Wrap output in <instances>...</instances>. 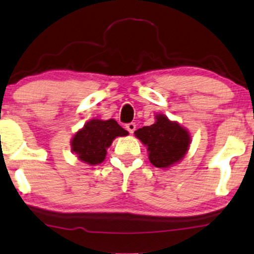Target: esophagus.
Masks as SVG:
<instances>
[{"instance_id": "esophagus-1", "label": "esophagus", "mask_w": 254, "mask_h": 254, "mask_svg": "<svg viewBox=\"0 0 254 254\" xmlns=\"http://www.w3.org/2000/svg\"><path fill=\"white\" fill-rule=\"evenodd\" d=\"M135 128H136V125H135V123H129V124L126 125V129H127L128 131H129L130 134L134 133Z\"/></svg>"}]
</instances>
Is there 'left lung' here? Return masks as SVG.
Returning <instances> with one entry per match:
<instances>
[{
	"mask_svg": "<svg viewBox=\"0 0 254 254\" xmlns=\"http://www.w3.org/2000/svg\"><path fill=\"white\" fill-rule=\"evenodd\" d=\"M155 124L135 130V136L147 146L149 161L157 168H168L179 162L189 149L190 135L186 128L166 115L157 114Z\"/></svg>",
	"mask_w": 254,
	"mask_h": 254,
	"instance_id": "obj_1",
	"label": "left lung"
}]
</instances>
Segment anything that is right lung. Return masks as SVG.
<instances>
[{"mask_svg":"<svg viewBox=\"0 0 254 254\" xmlns=\"http://www.w3.org/2000/svg\"><path fill=\"white\" fill-rule=\"evenodd\" d=\"M125 130L117 121L93 119L77 131L71 141L72 151L83 162L95 166L101 163L106 157V149L115 137L126 136Z\"/></svg>","mask_w":254,"mask_h":254,"instance_id":"1","label":"right lung"}]
</instances>
